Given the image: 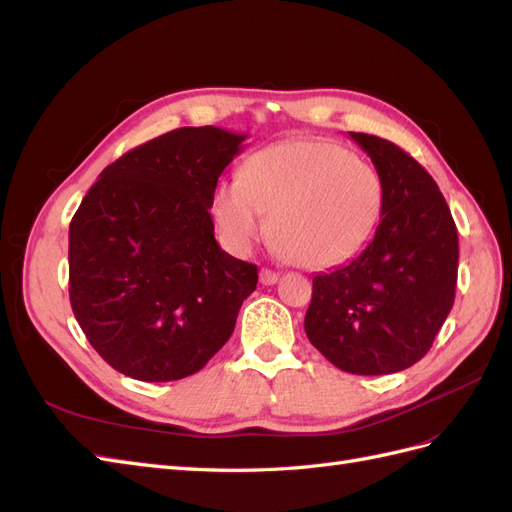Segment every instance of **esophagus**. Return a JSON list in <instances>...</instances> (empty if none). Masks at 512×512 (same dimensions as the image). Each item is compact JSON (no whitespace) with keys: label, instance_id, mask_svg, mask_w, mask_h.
Returning a JSON list of instances; mask_svg holds the SVG:
<instances>
[{"label":"esophagus","instance_id":"34e87169","mask_svg":"<svg viewBox=\"0 0 512 512\" xmlns=\"http://www.w3.org/2000/svg\"><path fill=\"white\" fill-rule=\"evenodd\" d=\"M277 280H280V273H275L271 269H262L260 271V282L265 286H273Z\"/></svg>","mask_w":512,"mask_h":512}]
</instances>
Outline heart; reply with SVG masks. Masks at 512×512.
Returning a JSON list of instances; mask_svg holds the SVG:
<instances>
[{"label": "heart", "instance_id": "b5f03b06", "mask_svg": "<svg viewBox=\"0 0 512 512\" xmlns=\"http://www.w3.org/2000/svg\"><path fill=\"white\" fill-rule=\"evenodd\" d=\"M384 200L376 168L327 138H294L256 151L241 179L213 190L224 243L245 254L267 232L275 250L303 267L350 258L374 230Z\"/></svg>", "mask_w": 512, "mask_h": 512}]
</instances>
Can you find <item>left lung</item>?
Masks as SVG:
<instances>
[{"label":"left lung","instance_id":"left-lung-1","mask_svg":"<svg viewBox=\"0 0 512 512\" xmlns=\"http://www.w3.org/2000/svg\"><path fill=\"white\" fill-rule=\"evenodd\" d=\"M348 134L382 179V218L359 256L314 277L305 333L348 374H395L429 352L455 303L457 226L410 153L380 136Z\"/></svg>","mask_w":512,"mask_h":512}]
</instances>
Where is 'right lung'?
Instances as JSON below:
<instances>
[{"instance_id": "1", "label": "right lung", "mask_w": 512, "mask_h": 512, "mask_svg": "<svg viewBox=\"0 0 512 512\" xmlns=\"http://www.w3.org/2000/svg\"><path fill=\"white\" fill-rule=\"evenodd\" d=\"M245 134L179 128L106 166L70 222V303L89 344L134 380L196 374L235 331L258 267L213 237L211 198Z\"/></svg>"}]
</instances>
